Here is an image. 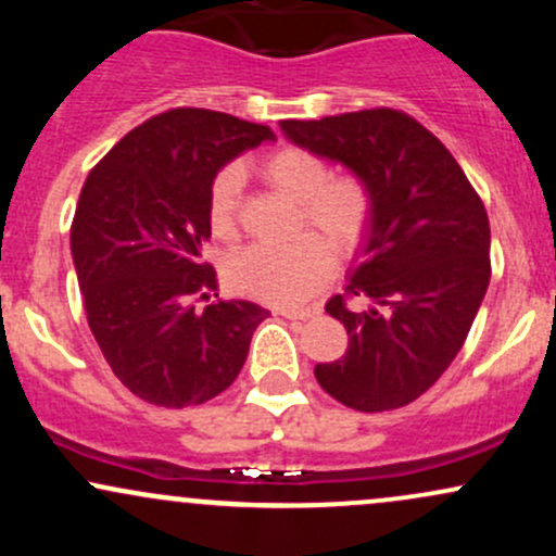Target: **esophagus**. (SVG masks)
<instances>
[{"label":"esophagus","instance_id":"obj_1","mask_svg":"<svg viewBox=\"0 0 556 556\" xmlns=\"http://www.w3.org/2000/svg\"><path fill=\"white\" fill-rule=\"evenodd\" d=\"M279 314H282L285 318H290V321H305V318H314V316L321 314V308H316V305H308V308H298V311L285 308V311H279Z\"/></svg>","mask_w":556,"mask_h":556}]
</instances>
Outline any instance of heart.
<instances>
[{
    "mask_svg": "<svg viewBox=\"0 0 556 556\" xmlns=\"http://www.w3.org/2000/svg\"><path fill=\"white\" fill-rule=\"evenodd\" d=\"M258 172L274 190L298 203L300 235L287 245H251L229 261L227 277L235 290L271 305H300L316 295L334 271V252L350 256L366 240L374 222V195L358 175L331 177L329 164L314 151L282 146L258 162ZM240 172H216L208 188V225L214 238L232 240L238 235Z\"/></svg>",
    "mask_w": 556,
    "mask_h": 556,
    "instance_id": "b5f03b06",
    "label": "heart"
}]
</instances>
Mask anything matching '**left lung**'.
<instances>
[{"label":"left lung","instance_id":"8db88e82","mask_svg":"<svg viewBox=\"0 0 556 556\" xmlns=\"http://www.w3.org/2000/svg\"><path fill=\"white\" fill-rule=\"evenodd\" d=\"M292 143L366 180L374 222L344 295L340 361L318 363L324 392L361 413L410 405L460 353L491 279L489 216L446 146L400 110L285 119ZM366 299V309L349 300Z\"/></svg>","mask_w":556,"mask_h":556}]
</instances>
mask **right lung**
<instances>
[{"mask_svg": "<svg viewBox=\"0 0 556 556\" xmlns=\"http://www.w3.org/2000/svg\"><path fill=\"white\" fill-rule=\"evenodd\" d=\"M261 140H274L266 125L177 106L132 127L83 182L70 251L88 327L114 376L151 405L225 392L269 316L216 295L203 261L212 180Z\"/></svg>", "mask_w": 556, "mask_h": 556, "instance_id": "1", "label": "right lung"}]
</instances>
